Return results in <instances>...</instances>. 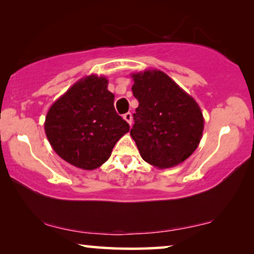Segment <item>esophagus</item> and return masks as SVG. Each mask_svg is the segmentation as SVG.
Here are the masks:
<instances>
[{"label": "esophagus", "instance_id": "34e87169", "mask_svg": "<svg viewBox=\"0 0 254 254\" xmlns=\"http://www.w3.org/2000/svg\"><path fill=\"white\" fill-rule=\"evenodd\" d=\"M124 119L126 120L128 124L131 125V121H133V119H131V113H130V112H127V113H125V114H124Z\"/></svg>", "mask_w": 254, "mask_h": 254}]
</instances>
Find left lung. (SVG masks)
Masks as SVG:
<instances>
[{
	"instance_id": "1",
	"label": "left lung",
	"mask_w": 254,
	"mask_h": 254,
	"mask_svg": "<svg viewBox=\"0 0 254 254\" xmlns=\"http://www.w3.org/2000/svg\"><path fill=\"white\" fill-rule=\"evenodd\" d=\"M138 100L130 136L141 157L158 169L183 163L200 143L203 117L199 105L161 70L131 75Z\"/></svg>"
}]
</instances>
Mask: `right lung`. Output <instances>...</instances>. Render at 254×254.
I'll return each mask as SVG.
<instances>
[{
  "instance_id": "obj_1",
  "label": "right lung",
  "mask_w": 254,
  "mask_h": 254,
  "mask_svg": "<svg viewBox=\"0 0 254 254\" xmlns=\"http://www.w3.org/2000/svg\"><path fill=\"white\" fill-rule=\"evenodd\" d=\"M107 84L103 76H86L47 112L45 133L52 148L76 168H99L120 137L129 131L127 121L116 112L114 95Z\"/></svg>"
}]
</instances>
